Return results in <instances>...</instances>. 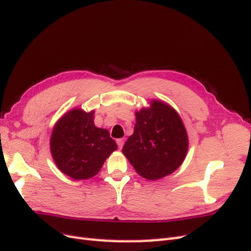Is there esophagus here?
<instances>
[{
    "label": "esophagus",
    "instance_id": "34e87169",
    "mask_svg": "<svg viewBox=\"0 0 251 251\" xmlns=\"http://www.w3.org/2000/svg\"><path fill=\"white\" fill-rule=\"evenodd\" d=\"M116 142H117V144H118V148H119V149H123L124 144H125V139H124V138L117 139V140H116Z\"/></svg>",
    "mask_w": 251,
    "mask_h": 251
}]
</instances>
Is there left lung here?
Segmentation results:
<instances>
[{"label":"left lung","instance_id":"8db88e82","mask_svg":"<svg viewBox=\"0 0 251 251\" xmlns=\"http://www.w3.org/2000/svg\"><path fill=\"white\" fill-rule=\"evenodd\" d=\"M134 133L123 153L141 177L158 180L169 176L184 161L188 136L178 112L165 101L153 100L149 108L135 112Z\"/></svg>","mask_w":251,"mask_h":251}]
</instances>
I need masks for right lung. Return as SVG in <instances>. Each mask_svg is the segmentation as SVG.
Listing matches in <instances>:
<instances>
[{
	"instance_id": "1",
	"label": "right lung",
	"mask_w": 251,
	"mask_h": 251,
	"mask_svg": "<svg viewBox=\"0 0 251 251\" xmlns=\"http://www.w3.org/2000/svg\"><path fill=\"white\" fill-rule=\"evenodd\" d=\"M117 144L108 130L94 125V111L73 108L53 127L50 151L58 170L73 180L94 177Z\"/></svg>"
}]
</instances>
